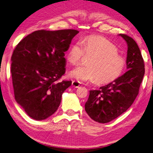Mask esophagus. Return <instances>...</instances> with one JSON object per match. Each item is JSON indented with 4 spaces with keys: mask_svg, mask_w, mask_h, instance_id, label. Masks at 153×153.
Masks as SVG:
<instances>
[{
    "mask_svg": "<svg viewBox=\"0 0 153 153\" xmlns=\"http://www.w3.org/2000/svg\"><path fill=\"white\" fill-rule=\"evenodd\" d=\"M72 86L74 87H75V88H77V87H79V85H80V83H79V81H72Z\"/></svg>",
    "mask_w": 153,
    "mask_h": 153,
    "instance_id": "34e87169",
    "label": "esophagus"
}]
</instances>
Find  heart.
<instances>
[{"mask_svg":"<svg viewBox=\"0 0 153 153\" xmlns=\"http://www.w3.org/2000/svg\"><path fill=\"white\" fill-rule=\"evenodd\" d=\"M116 45L100 36L85 38L71 45L66 54L68 61L74 66L81 62L85 54L91 56L86 66L71 71L70 76L79 81H94L107 84L119 78L125 70L126 61L118 54Z\"/></svg>","mask_w":153,"mask_h":153,"instance_id":"obj_1","label":"heart"}]
</instances>
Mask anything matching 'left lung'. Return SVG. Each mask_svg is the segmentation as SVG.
I'll list each match as a JSON object with an SVG mask.
<instances>
[{"instance_id":"left-lung-1","label":"left lung","mask_w":153,"mask_h":153,"mask_svg":"<svg viewBox=\"0 0 153 153\" xmlns=\"http://www.w3.org/2000/svg\"><path fill=\"white\" fill-rule=\"evenodd\" d=\"M128 45V71L115 81L90 91L85 109L91 118L100 123H107L125 112L139 93L145 74L144 60L140 49L134 39L120 34Z\"/></svg>"}]
</instances>
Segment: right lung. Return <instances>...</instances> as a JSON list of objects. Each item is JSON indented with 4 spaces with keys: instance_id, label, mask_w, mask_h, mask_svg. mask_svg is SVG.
I'll return each mask as SVG.
<instances>
[{
    "instance_id": "right-lung-1",
    "label": "right lung",
    "mask_w": 153,
    "mask_h": 153,
    "mask_svg": "<svg viewBox=\"0 0 153 153\" xmlns=\"http://www.w3.org/2000/svg\"><path fill=\"white\" fill-rule=\"evenodd\" d=\"M77 33L74 29L39 30L14 49L11 73L15 99L32 119L42 120L52 115L72 85V81H58L65 73V52Z\"/></svg>"
}]
</instances>
